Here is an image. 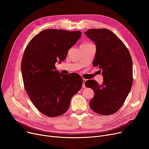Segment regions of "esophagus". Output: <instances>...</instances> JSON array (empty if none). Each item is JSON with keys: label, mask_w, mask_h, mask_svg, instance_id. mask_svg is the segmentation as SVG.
<instances>
[{"label": "esophagus", "mask_w": 149, "mask_h": 149, "mask_svg": "<svg viewBox=\"0 0 149 149\" xmlns=\"http://www.w3.org/2000/svg\"><path fill=\"white\" fill-rule=\"evenodd\" d=\"M86 80L85 79H83V88H85V82H86Z\"/></svg>", "instance_id": "obj_1"}]
</instances>
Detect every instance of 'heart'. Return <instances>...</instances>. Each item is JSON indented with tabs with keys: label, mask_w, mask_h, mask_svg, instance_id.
I'll return each mask as SVG.
<instances>
[{
	"label": "heart",
	"mask_w": 149,
	"mask_h": 149,
	"mask_svg": "<svg viewBox=\"0 0 149 149\" xmlns=\"http://www.w3.org/2000/svg\"><path fill=\"white\" fill-rule=\"evenodd\" d=\"M92 45V44H89V43H84V44H83L81 46H85V45Z\"/></svg>",
	"instance_id": "obj_1"
}]
</instances>
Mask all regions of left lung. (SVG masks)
Returning a JSON list of instances; mask_svg holds the SVG:
<instances>
[{"instance_id":"obj_1","label":"left lung","mask_w":149,"mask_h":149,"mask_svg":"<svg viewBox=\"0 0 149 149\" xmlns=\"http://www.w3.org/2000/svg\"><path fill=\"white\" fill-rule=\"evenodd\" d=\"M96 46L93 66L102 70L103 82L88 80L86 87L94 92L89 106L100 115H109L118 111L123 106L133 83L132 60L120 39L107 29H91L85 32Z\"/></svg>"}]
</instances>
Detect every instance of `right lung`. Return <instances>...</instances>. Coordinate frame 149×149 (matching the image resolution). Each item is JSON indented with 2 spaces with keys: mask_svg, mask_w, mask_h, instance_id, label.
Returning a JSON list of instances; mask_svg holds the SVG:
<instances>
[{
  "mask_svg": "<svg viewBox=\"0 0 149 149\" xmlns=\"http://www.w3.org/2000/svg\"><path fill=\"white\" fill-rule=\"evenodd\" d=\"M81 36L79 31L47 29L31 39L25 49L21 65L25 89L36 107L46 116L65 113L72 97L82 87L79 74H63L55 66L66 59Z\"/></svg>",
  "mask_w": 149,
  "mask_h": 149,
  "instance_id": "1",
  "label": "right lung"
}]
</instances>
